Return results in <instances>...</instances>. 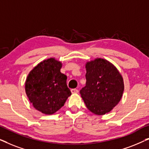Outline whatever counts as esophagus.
Returning <instances> with one entry per match:
<instances>
[{
  "label": "esophagus",
  "mask_w": 149,
  "mask_h": 149,
  "mask_svg": "<svg viewBox=\"0 0 149 149\" xmlns=\"http://www.w3.org/2000/svg\"><path fill=\"white\" fill-rule=\"evenodd\" d=\"M71 92H72V93H77L79 92V90L77 89H71Z\"/></svg>",
  "instance_id": "esophagus-1"
}]
</instances>
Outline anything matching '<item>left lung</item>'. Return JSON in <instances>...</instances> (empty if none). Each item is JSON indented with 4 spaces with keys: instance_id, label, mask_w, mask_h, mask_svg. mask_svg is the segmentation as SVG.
Segmentation results:
<instances>
[{
    "instance_id": "left-lung-1",
    "label": "left lung",
    "mask_w": 149,
    "mask_h": 149,
    "mask_svg": "<svg viewBox=\"0 0 149 149\" xmlns=\"http://www.w3.org/2000/svg\"><path fill=\"white\" fill-rule=\"evenodd\" d=\"M85 68L86 85L80 91L85 105L95 115L109 113L121 99L123 77L117 68L104 59L87 62Z\"/></svg>"
}]
</instances>
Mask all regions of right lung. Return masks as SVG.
Segmentation results:
<instances>
[{
	"label": "right lung",
	"mask_w": 149,
	"mask_h": 149,
	"mask_svg": "<svg viewBox=\"0 0 149 149\" xmlns=\"http://www.w3.org/2000/svg\"><path fill=\"white\" fill-rule=\"evenodd\" d=\"M62 63L51 58L40 62L26 78L25 90L37 111L52 115L60 109L71 95L67 77L60 72Z\"/></svg>",
	"instance_id": "1"
}]
</instances>
